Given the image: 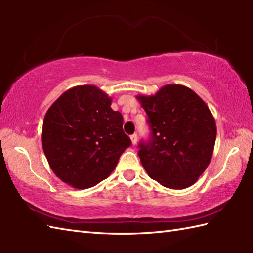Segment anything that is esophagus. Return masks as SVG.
Masks as SVG:
<instances>
[{"mask_svg": "<svg viewBox=\"0 0 253 253\" xmlns=\"http://www.w3.org/2000/svg\"><path fill=\"white\" fill-rule=\"evenodd\" d=\"M130 140H131V143L133 144V146H135V144L137 143V141H138V136H137V133H133V135H131L130 136Z\"/></svg>", "mask_w": 253, "mask_h": 253, "instance_id": "esophagus-1", "label": "esophagus"}]
</instances>
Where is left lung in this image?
<instances>
[{
	"label": "left lung",
	"mask_w": 253,
	"mask_h": 253,
	"mask_svg": "<svg viewBox=\"0 0 253 253\" xmlns=\"http://www.w3.org/2000/svg\"><path fill=\"white\" fill-rule=\"evenodd\" d=\"M148 115L151 140L138 155L152 179L169 189L192 186L211 162L216 124L200 96L181 84L136 96Z\"/></svg>",
	"instance_id": "left-lung-1"
}]
</instances>
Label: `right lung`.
Segmentation results:
<instances>
[{"mask_svg":"<svg viewBox=\"0 0 253 253\" xmlns=\"http://www.w3.org/2000/svg\"><path fill=\"white\" fill-rule=\"evenodd\" d=\"M112 98L92 84L65 91L44 116L42 148L54 174L76 189H87L110 176L130 146L123 116Z\"/></svg>","mask_w":253,"mask_h":253,"instance_id":"obj_1","label":"right lung"}]
</instances>
